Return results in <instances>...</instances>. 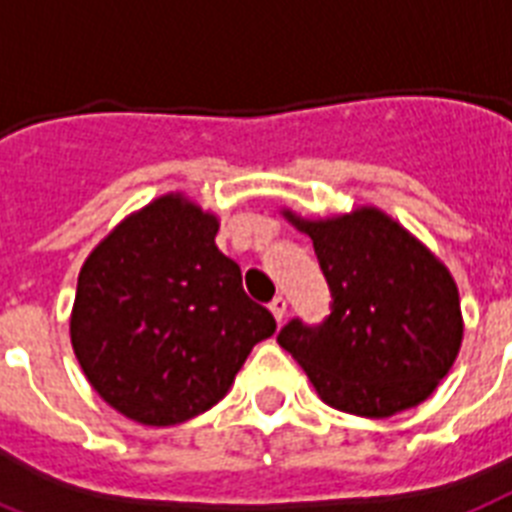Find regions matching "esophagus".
I'll use <instances>...</instances> for the list:
<instances>
[{
	"mask_svg": "<svg viewBox=\"0 0 512 512\" xmlns=\"http://www.w3.org/2000/svg\"><path fill=\"white\" fill-rule=\"evenodd\" d=\"M286 299L278 294V297H273V302H270V313H273V318H276L278 323L284 321V315H286Z\"/></svg>",
	"mask_w": 512,
	"mask_h": 512,
	"instance_id": "obj_1",
	"label": "esophagus"
}]
</instances>
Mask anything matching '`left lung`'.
<instances>
[{"label":"left lung","mask_w":512,"mask_h":512,"mask_svg":"<svg viewBox=\"0 0 512 512\" xmlns=\"http://www.w3.org/2000/svg\"><path fill=\"white\" fill-rule=\"evenodd\" d=\"M284 218L313 239L331 315L318 326L294 318L278 344L336 410L389 418L421 405L450 373L463 342L450 270L376 207L326 220L284 210Z\"/></svg>","instance_id":"8db88e82"}]
</instances>
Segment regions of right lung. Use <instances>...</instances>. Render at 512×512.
<instances>
[{
    "label": "right lung",
    "mask_w": 512,
    "mask_h": 512,
    "mask_svg": "<svg viewBox=\"0 0 512 512\" xmlns=\"http://www.w3.org/2000/svg\"><path fill=\"white\" fill-rule=\"evenodd\" d=\"M215 234V215L165 194L112 228L78 273L70 342L94 392L131 421L176 426L210 410L276 331Z\"/></svg>",
    "instance_id": "right-lung-1"
}]
</instances>
